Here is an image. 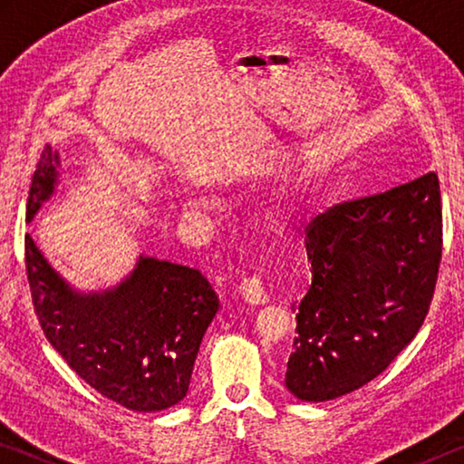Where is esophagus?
<instances>
[{
  "label": "esophagus",
  "instance_id": "obj_1",
  "mask_svg": "<svg viewBox=\"0 0 464 464\" xmlns=\"http://www.w3.org/2000/svg\"><path fill=\"white\" fill-rule=\"evenodd\" d=\"M239 295L247 304H266L268 303V295L262 286V280L257 276L246 278L239 285Z\"/></svg>",
  "mask_w": 464,
  "mask_h": 464
}]
</instances>
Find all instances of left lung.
Segmentation results:
<instances>
[{
  "label": "left lung",
  "mask_w": 464,
  "mask_h": 464,
  "mask_svg": "<svg viewBox=\"0 0 464 464\" xmlns=\"http://www.w3.org/2000/svg\"><path fill=\"white\" fill-rule=\"evenodd\" d=\"M313 282L296 309L286 389L307 403L364 387L428 315L442 257L438 176L335 204L304 235Z\"/></svg>",
  "instance_id": "left-lung-1"
}]
</instances>
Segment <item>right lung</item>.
<instances>
[{"label": "right lung", "instance_id": "obj_1", "mask_svg": "<svg viewBox=\"0 0 464 464\" xmlns=\"http://www.w3.org/2000/svg\"><path fill=\"white\" fill-rule=\"evenodd\" d=\"M61 157L46 145L30 184L33 223L59 184ZM26 274L46 340L82 379L132 411L178 405L190 387L200 342L218 296L198 270L139 256L119 285L73 288L26 235Z\"/></svg>", "mask_w": 464, "mask_h": 464}]
</instances>
